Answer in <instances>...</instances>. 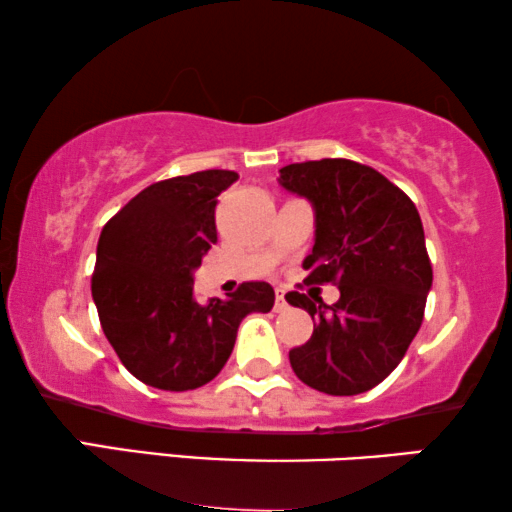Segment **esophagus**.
Returning <instances> with one entry per match:
<instances>
[{"mask_svg":"<svg viewBox=\"0 0 512 512\" xmlns=\"http://www.w3.org/2000/svg\"><path fill=\"white\" fill-rule=\"evenodd\" d=\"M286 307H289V303H286L284 291H282V289H277V296H275V310H277V312H284Z\"/></svg>","mask_w":512,"mask_h":512,"instance_id":"esophagus-1","label":"esophagus"}]
</instances>
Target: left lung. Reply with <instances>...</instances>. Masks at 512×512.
<instances>
[{"mask_svg": "<svg viewBox=\"0 0 512 512\" xmlns=\"http://www.w3.org/2000/svg\"><path fill=\"white\" fill-rule=\"evenodd\" d=\"M279 184L314 207L305 284L340 289L333 305L286 293L293 307L317 319L312 338L289 352L291 368L324 394H363L401 363L422 326L433 282L422 219L401 188L354 160L286 165Z\"/></svg>", "mask_w": 512, "mask_h": 512, "instance_id": "left-lung-1", "label": "left lung"}]
</instances>
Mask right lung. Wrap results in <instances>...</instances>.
Masks as SVG:
<instances>
[{"label": "right lung", "instance_id": "1", "mask_svg": "<svg viewBox=\"0 0 512 512\" xmlns=\"http://www.w3.org/2000/svg\"><path fill=\"white\" fill-rule=\"evenodd\" d=\"M235 181L230 170L158 181L102 228L93 272L102 331L149 387L188 391L214 380L240 321L275 305L268 282H244L226 300L193 296V272L216 242V202Z\"/></svg>", "mask_w": 512, "mask_h": 512}]
</instances>
